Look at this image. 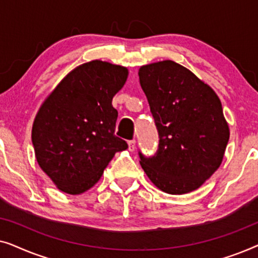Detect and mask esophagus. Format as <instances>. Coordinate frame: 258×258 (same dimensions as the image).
<instances>
[{
  "mask_svg": "<svg viewBox=\"0 0 258 258\" xmlns=\"http://www.w3.org/2000/svg\"><path fill=\"white\" fill-rule=\"evenodd\" d=\"M128 148H129V150H130V151H134V150H135V148H136V142H135V140L129 141V142H128Z\"/></svg>",
  "mask_w": 258,
  "mask_h": 258,
  "instance_id": "1",
  "label": "esophagus"
}]
</instances>
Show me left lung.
<instances>
[{"instance_id":"obj_1","label":"left lung","mask_w":258,"mask_h":258,"mask_svg":"<svg viewBox=\"0 0 258 258\" xmlns=\"http://www.w3.org/2000/svg\"><path fill=\"white\" fill-rule=\"evenodd\" d=\"M139 76L160 137L154 156L139 153L141 167L162 191H194L220 168L230 136L220 98L170 59L142 66Z\"/></svg>"}]
</instances>
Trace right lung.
I'll return each mask as SVG.
<instances>
[{"mask_svg":"<svg viewBox=\"0 0 258 258\" xmlns=\"http://www.w3.org/2000/svg\"><path fill=\"white\" fill-rule=\"evenodd\" d=\"M126 79L125 67L100 59L83 63L38 109L31 130L35 157L61 191L89 190L114 155L128 148L115 136L118 112L111 104Z\"/></svg>","mask_w":258,"mask_h":258,"instance_id":"obj_1","label":"right lung"}]
</instances>
